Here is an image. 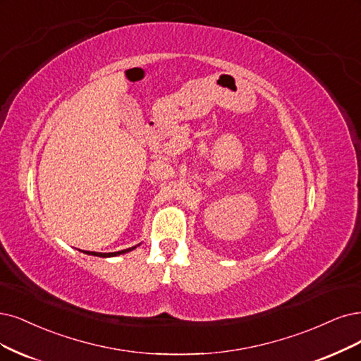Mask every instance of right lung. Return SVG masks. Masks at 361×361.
<instances>
[{"instance_id":"1","label":"right lung","mask_w":361,"mask_h":361,"mask_svg":"<svg viewBox=\"0 0 361 361\" xmlns=\"http://www.w3.org/2000/svg\"><path fill=\"white\" fill-rule=\"evenodd\" d=\"M138 245H140V244H138ZM138 245L126 248V250H122V251H116V252H97V251H83V252H86V255H89V256H97V257H114V256L125 255V252H129V251H132V250H135Z\"/></svg>"}]
</instances>
